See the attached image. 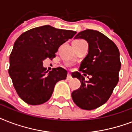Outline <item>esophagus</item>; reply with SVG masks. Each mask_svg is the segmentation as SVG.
Listing matches in <instances>:
<instances>
[{
	"label": "esophagus",
	"instance_id": "34e87169",
	"mask_svg": "<svg viewBox=\"0 0 132 132\" xmlns=\"http://www.w3.org/2000/svg\"><path fill=\"white\" fill-rule=\"evenodd\" d=\"M67 79H68V80L72 79V76H71V75L68 74V75H67Z\"/></svg>",
	"mask_w": 132,
	"mask_h": 132
}]
</instances>
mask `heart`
<instances>
[{"instance_id":"1","label":"heart","mask_w":132,"mask_h":132,"mask_svg":"<svg viewBox=\"0 0 132 132\" xmlns=\"http://www.w3.org/2000/svg\"><path fill=\"white\" fill-rule=\"evenodd\" d=\"M82 40H75V42H79V41H81Z\"/></svg>"}]
</instances>
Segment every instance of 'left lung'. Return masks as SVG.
<instances>
[{"label":"left lung","instance_id":"1","mask_svg":"<svg viewBox=\"0 0 132 132\" xmlns=\"http://www.w3.org/2000/svg\"><path fill=\"white\" fill-rule=\"evenodd\" d=\"M75 38L88 42V53L81 63L79 71L72 74L79 79L80 88L72 92L74 103L80 108L91 110L107 102L119 79L121 63L117 45L101 32L86 29ZM88 75V81L84 76ZM90 77L89 78V77Z\"/></svg>","mask_w":132,"mask_h":132}]
</instances>
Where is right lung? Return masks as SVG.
<instances>
[{
  "instance_id": "right-lung-1",
  "label": "right lung",
  "mask_w": 132,
  "mask_h": 132,
  "mask_svg": "<svg viewBox=\"0 0 132 132\" xmlns=\"http://www.w3.org/2000/svg\"><path fill=\"white\" fill-rule=\"evenodd\" d=\"M76 34L44 25L24 32L15 40L8 72L22 100L32 105L49 100L56 83L66 79L67 71L58 67L48 72L43 67V61L53 59L60 46Z\"/></svg>"
}]
</instances>
